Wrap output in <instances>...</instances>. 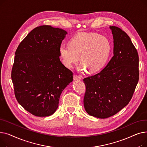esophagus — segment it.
<instances>
[{
    "mask_svg": "<svg viewBox=\"0 0 147 147\" xmlns=\"http://www.w3.org/2000/svg\"><path fill=\"white\" fill-rule=\"evenodd\" d=\"M73 78H74V80H80V79H81L80 77L78 76L77 74H74L73 76Z\"/></svg>",
    "mask_w": 147,
    "mask_h": 147,
    "instance_id": "34e87169",
    "label": "esophagus"
}]
</instances>
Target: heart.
Here are the masks:
<instances>
[{
  "instance_id": "b5f03b06",
  "label": "heart",
  "mask_w": 147,
  "mask_h": 147,
  "mask_svg": "<svg viewBox=\"0 0 147 147\" xmlns=\"http://www.w3.org/2000/svg\"><path fill=\"white\" fill-rule=\"evenodd\" d=\"M111 51L108 38L96 33H79L73 36L69 44H61L59 53L64 65L72 68L80 55V69L87 68L90 73L99 71L106 63Z\"/></svg>"
}]
</instances>
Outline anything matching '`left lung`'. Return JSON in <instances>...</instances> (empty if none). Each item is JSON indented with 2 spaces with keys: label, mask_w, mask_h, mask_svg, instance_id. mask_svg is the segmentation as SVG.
I'll return each mask as SVG.
<instances>
[{
  "label": "left lung",
  "mask_w": 147,
  "mask_h": 147,
  "mask_svg": "<svg viewBox=\"0 0 147 147\" xmlns=\"http://www.w3.org/2000/svg\"><path fill=\"white\" fill-rule=\"evenodd\" d=\"M114 56L102 70L83 79L86 91L84 107L88 114L109 118L126 107L132 98L139 80V57L129 36L111 26Z\"/></svg>",
  "instance_id": "8db88e82"
}]
</instances>
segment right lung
I'll list each match as a JSON object with an SVG mask.
<instances>
[{"instance_id": "1", "label": "right lung", "mask_w": 147, "mask_h": 147, "mask_svg": "<svg viewBox=\"0 0 147 147\" xmlns=\"http://www.w3.org/2000/svg\"><path fill=\"white\" fill-rule=\"evenodd\" d=\"M67 33L51 26L34 28L18 45L11 71L14 94L32 114L46 117L57 110L63 90L73 79L62 64L59 48Z\"/></svg>"}]
</instances>
